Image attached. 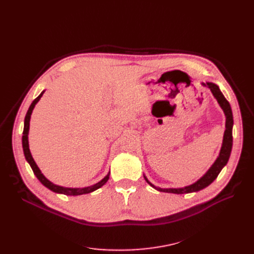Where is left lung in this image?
<instances>
[{"label":"left lung","instance_id":"1","mask_svg":"<svg viewBox=\"0 0 254 254\" xmlns=\"http://www.w3.org/2000/svg\"><path fill=\"white\" fill-rule=\"evenodd\" d=\"M202 85L210 88L213 97L217 100V103L219 104L220 108L222 109V111L225 115V130L223 134V140H222V145H221L219 155L217 156L216 161L213 163V165L209 168V170L201 178L190 185L184 186V188H178V189L157 188V186H155L151 182H149V180L144 175L146 182H147L150 186H152L153 189H155L158 191L183 194V193H190V192H196V191L202 190L205 188H207V186H209L213 181L217 178L222 168L229 162V158H230V155L232 152V147H233V126H234V119H233V112H232L231 105L228 101H226V99L222 95V92L220 91L219 87L215 83L206 82V83H202Z\"/></svg>","mask_w":254,"mask_h":254}]
</instances>
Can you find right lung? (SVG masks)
Returning a JSON list of instances; mask_svg holds the SVG:
<instances>
[{"instance_id": "right-lung-1", "label": "right lung", "mask_w": 254, "mask_h": 254, "mask_svg": "<svg viewBox=\"0 0 254 254\" xmlns=\"http://www.w3.org/2000/svg\"><path fill=\"white\" fill-rule=\"evenodd\" d=\"M45 92V90H43L40 95L33 101V103L31 104L30 108L28 110V112H26V115H25V118H24V127H23V132H22V148H23V153H24V156H25V159L26 162H28L34 172V174L36 175V177L39 179V181L41 182L44 186H46V188L50 190H52L53 192H57V193H63V194H65V195H80V194H85V193H89V192H92L95 191L97 190H99L100 188H102V186L108 181L109 179V176H110V172H108V174H107L101 181H99L98 183L93 184V185H90V186H86V188H82V189H71V188H64V186H60V185H57L55 183H52L51 181H49L43 174L42 172L40 171L39 167L37 166V164L35 163L34 158L31 154V151H30V147H29V130H30V120H31V115H32V112L35 108L36 104L40 101V99L42 98L43 93Z\"/></svg>"}]
</instances>
